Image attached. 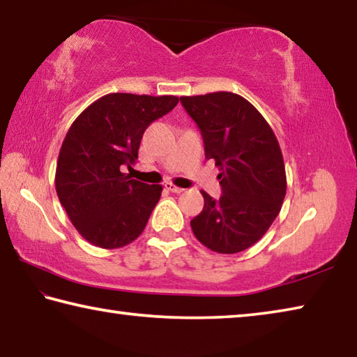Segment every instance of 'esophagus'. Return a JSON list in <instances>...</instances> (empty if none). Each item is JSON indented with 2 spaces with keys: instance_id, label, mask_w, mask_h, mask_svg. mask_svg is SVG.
I'll use <instances>...</instances> for the list:
<instances>
[{
  "instance_id": "34e87169",
  "label": "esophagus",
  "mask_w": 357,
  "mask_h": 357,
  "mask_svg": "<svg viewBox=\"0 0 357 357\" xmlns=\"http://www.w3.org/2000/svg\"><path fill=\"white\" fill-rule=\"evenodd\" d=\"M165 189H167V190H170V192H173V193H181V192H184L183 187L174 185L173 183H167V184H165Z\"/></svg>"
}]
</instances>
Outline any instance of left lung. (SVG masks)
Returning a JSON list of instances; mask_svg holds the SVG:
<instances>
[{"label":"left lung","mask_w":357,"mask_h":357,"mask_svg":"<svg viewBox=\"0 0 357 357\" xmlns=\"http://www.w3.org/2000/svg\"><path fill=\"white\" fill-rule=\"evenodd\" d=\"M181 104L202 130L206 159L220 168L222 197L202 190L203 211L190 220L200 243L238 253L264 236L282 209L287 174L274 130L243 96L217 91L183 96Z\"/></svg>","instance_id":"8db88e82"}]
</instances>
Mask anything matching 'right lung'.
Masks as SVG:
<instances>
[{
  "label": "right lung",
  "instance_id": "obj_1",
  "mask_svg": "<svg viewBox=\"0 0 357 357\" xmlns=\"http://www.w3.org/2000/svg\"><path fill=\"white\" fill-rule=\"evenodd\" d=\"M176 96H102L78 114L66 134L55 187L72 225L100 249H119L143 233L160 200V184L130 179L123 167L138 157L144 130L172 112Z\"/></svg>",
  "mask_w": 357,
  "mask_h": 357
}]
</instances>
